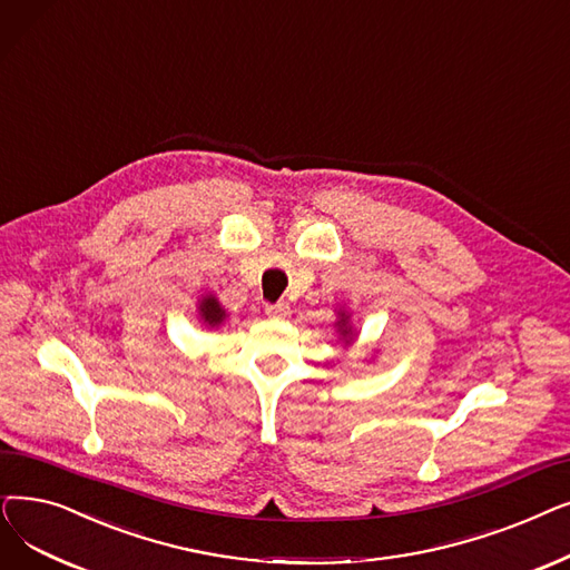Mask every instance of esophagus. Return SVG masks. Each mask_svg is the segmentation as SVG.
I'll list each match as a JSON object with an SVG mask.
<instances>
[{
	"label": "esophagus",
	"mask_w": 570,
	"mask_h": 570,
	"mask_svg": "<svg viewBox=\"0 0 570 570\" xmlns=\"http://www.w3.org/2000/svg\"><path fill=\"white\" fill-rule=\"evenodd\" d=\"M264 311H266V315H271V317H287V315H289V306L283 304V302H278V304H266Z\"/></svg>",
	"instance_id": "1"
}]
</instances>
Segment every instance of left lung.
<instances>
[{"instance_id":"left-lung-1","label":"left lung","mask_w":570,"mask_h":570,"mask_svg":"<svg viewBox=\"0 0 570 570\" xmlns=\"http://www.w3.org/2000/svg\"><path fill=\"white\" fill-rule=\"evenodd\" d=\"M341 322H343V324H341V334H343V336H350V330L345 327V320H341Z\"/></svg>"}]
</instances>
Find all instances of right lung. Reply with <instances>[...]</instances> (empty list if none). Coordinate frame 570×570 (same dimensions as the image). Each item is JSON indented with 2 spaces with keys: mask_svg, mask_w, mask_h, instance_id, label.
Masks as SVG:
<instances>
[{
  "mask_svg": "<svg viewBox=\"0 0 570 570\" xmlns=\"http://www.w3.org/2000/svg\"><path fill=\"white\" fill-rule=\"evenodd\" d=\"M199 311H202L204 322H208L210 327H215V324H220L223 317H225V311L220 308V304H218V299H215V296H206V299L199 306Z\"/></svg>",
  "mask_w": 570,
  "mask_h": 570,
  "instance_id": "right-lung-1",
  "label": "right lung"
}]
</instances>
